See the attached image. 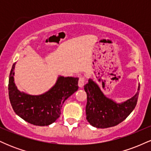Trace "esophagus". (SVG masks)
<instances>
[{
  "mask_svg": "<svg viewBox=\"0 0 151 151\" xmlns=\"http://www.w3.org/2000/svg\"><path fill=\"white\" fill-rule=\"evenodd\" d=\"M84 82H85V79L84 77H79V88H82L84 85Z\"/></svg>",
  "mask_w": 151,
  "mask_h": 151,
  "instance_id": "obj_1",
  "label": "esophagus"
}]
</instances>
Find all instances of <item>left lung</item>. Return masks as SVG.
Wrapping results in <instances>:
<instances>
[{
    "label": "left lung",
    "instance_id": "left-lung-1",
    "mask_svg": "<svg viewBox=\"0 0 151 151\" xmlns=\"http://www.w3.org/2000/svg\"><path fill=\"white\" fill-rule=\"evenodd\" d=\"M139 89L140 84L138 91L133 97L122 103H117L106 97L96 81L90 78L87 84L84 85L87 95L86 115L88 122L99 129L112 127L120 124L136 107Z\"/></svg>",
    "mask_w": 151,
    "mask_h": 151
}]
</instances>
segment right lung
I'll return each mask as SVG.
<instances>
[{
    "label": "right lung",
    "instance_id": "right-lung-1",
    "mask_svg": "<svg viewBox=\"0 0 151 151\" xmlns=\"http://www.w3.org/2000/svg\"><path fill=\"white\" fill-rule=\"evenodd\" d=\"M15 63L10 73L8 93L15 113L35 126H49L61 114L64 102L77 91L79 78L59 76L51 89L40 95H30L18 89L14 82Z\"/></svg>",
    "mask_w": 151,
    "mask_h": 151
}]
</instances>
